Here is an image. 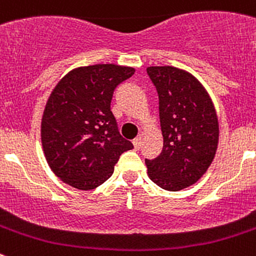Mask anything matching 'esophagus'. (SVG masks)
I'll return each mask as SVG.
<instances>
[{
	"mask_svg": "<svg viewBox=\"0 0 256 256\" xmlns=\"http://www.w3.org/2000/svg\"><path fill=\"white\" fill-rule=\"evenodd\" d=\"M133 144H134V148H136V150H138V148H141V144H142L141 137H137V138L133 140Z\"/></svg>",
	"mask_w": 256,
	"mask_h": 256,
	"instance_id": "esophagus-1",
	"label": "esophagus"
}]
</instances>
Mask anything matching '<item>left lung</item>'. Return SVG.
I'll list each match as a JSON object with an SVG mask.
<instances>
[{
  "mask_svg": "<svg viewBox=\"0 0 256 256\" xmlns=\"http://www.w3.org/2000/svg\"><path fill=\"white\" fill-rule=\"evenodd\" d=\"M148 74L159 96L164 146L146 159L150 180L166 191L198 182L216 155L218 118L209 94L195 76L173 66H150Z\"/></svg>",
  "mask_w": 256,
  "mask_h": 256,
  "instance_id": "left-lung-1",
  "label": "left lung"
}]
</instances>
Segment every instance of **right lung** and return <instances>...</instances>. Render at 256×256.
I'll return each instance as SVG.
<instances>
[{
	"label": "right lung",
	"mask_w": 256,
	"mask_h": 256,
	"mask_svg": "<svg viewBox=\"0 0 256 256\" xmlns=\"http://www.w3.org/2000/svg\"><path fill=\"white\" fill-rule=\"evenodd\" d=\"M133 68L100 64L72 70L58 83L46 104L40 137L52 172L78 190H94L114 173L133 144L119 133L110 110L118 84Z\"/></svg>",
	"instance_id": "1"
}]
</instances>
